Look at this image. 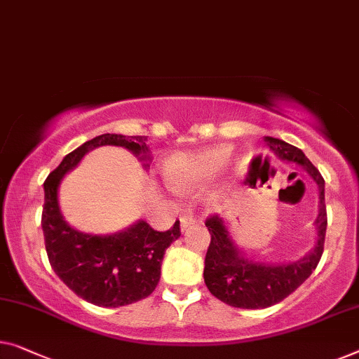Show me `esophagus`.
<instances>
[{
	"instance_id": "obj_1",
	"label": "esophagus",
	"mask_w": 359,
	"mask_h": 359,
	"mask_svg": "<svg viewBox=\"0 0 359 359\" xmlns=\"http://www.w3.org/2000/svg\"><path fill=\"white\" fill-rule=\"evenodd\" d=\"M196 222H198V221H196V217H194V216H184V217H180V227H182V232L187 231V229L191 227V226H194V224H196Z\"/></svg>"
}]
</instances>
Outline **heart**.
I'll return each instance as SVG.
<instances>
[{"mask_svg": "<svg viewBox=\"0 0 359 359\" xmlns=\"http://www.w3.org/2000/svg\"><path fill=\"white\" fill-rule=\"evenodd\" d=\"M231 158L227 147L206 148L169 159L164 175L174 190H195L210 182Z\"/></svg>", "mask_w": 359, "mask_h": 359, "instance_id": "1", "label": "heart"}]
</instances>
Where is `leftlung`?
<instances>
[{"mask_svg":"<svg viewBox=\"0 0 359 359\" xmlns=\"http://www.w3.org/2000/svg\"><path fill=\"white\" fill-rule=\"evenodd\" d=\"M269 148L277 156L297 163L308 170L319 187L320 211L316 219L318 243L309 255L292 264L269 266L240 258L222 219L211 214L206 217V227L211 242L205 258V283L214 297L229 306L240 309H259L282 302L311 276L324 251L327 212L324 200V179L302 149L288 145L279 138L266 137Z\"/></svg>","mask_w":359,"mask_h":359,"instance_id":"1","label":"left lung"}]
</instances>
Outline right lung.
I'll return each mask as SVG.
<instances>
[{"label": "right lung", "mask_w": 359, "mask_h": 359, "mask_svg": "<svg viewBox=\"0 0 359 359\" xmlns=\"http://www.w3.org/2000/svg\"><path fill=\"white\" fill-rule=\"evenodd\" d=\"M147 137L104 133L69 153L48 175L41 212L48 259L56 276L85 302L103 308H119L151 295L161 277V263L169 245L180 237V222L158 232L145 221L127 231L98 237L74 231L57 206V185L76 168L83 154L101 145H116L132 153H147Z\"/></svg>", "instance_id": "obj_1"}]
</instances>
